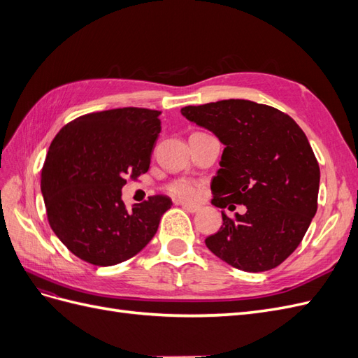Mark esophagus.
I'll use <instances>...</instances> for the list:
<instances>
[{
    "label": "esophagus",
    "mask_w": 358,
    "mask_h": 358,
    "mask_svg": "<svg viewBox=\"0 0 358 358\" xmlns=\"http://www.w3.org/2000/svg\"><path fill=\"white\" fill-rule=\"evenodd\" d=\"M182 208L185 209L187 212H189V213H196V212L200 210V206H197V204H189V203H183Z\"/></svg>",
    "instance_id": "esophagus-1"
}]
</instances>
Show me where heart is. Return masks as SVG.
<instances>
[{
    "label": "heart",
    "instance_id": "heart-1",
    "mask_svg": "<svg viewBox=\"0 0 358 358\" xmlns=\"http://www.w3.org/2000/svg\"><path fill=\"white\" fill-rule=\"evenodd\" d=\"M170 192L180 200L192 201V200H197L200 197L201 189H200V185L197 182L180 179V180H176L175 183H171Z\"/></svg>",
    "mask_w": 358,
    "mask_h": 358
}]
</instances>
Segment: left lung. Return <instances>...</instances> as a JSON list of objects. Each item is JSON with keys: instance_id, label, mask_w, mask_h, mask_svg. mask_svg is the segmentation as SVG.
<instances>
[{"instance_id": "obj_1", "label": "left lung", "mask_w": 358, "mask_h": 358, "mask_svg": "<svg viewBox=\"0 0 358 358\" xmlns=\"http://www.w3.org/2000/svg\"><path fill=\"white\" fill-rule=\"evenodd\" d=\"M180 113L224 145L212 179V204L222 212L218 233L206 246L230 266L266 272L300 245L317 213L320 166L306 134L284 112L249 100L187 106Z\"/></svg>"}]
</instances>
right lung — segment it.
<instances>
[{
  "label": "right lung",
  "instance_id": "add662e5",
  "mask_svg": "<svg viewBox=\"0 0 358 358\" xmlns=\"http://www.w3.org/2000/svg\"><path fill=\"white\" fill-rule=\"evenodd\" d=\"M159 115L140 107L83 115L53 138L41 170L48 220L83 262L115 266L134 257L171 208L167 196H152L131 209L122 201L125 178L149 170Z\"/></svg>",
  "mask_w": 358,
  "mask_h": 358
}]
</instances>
